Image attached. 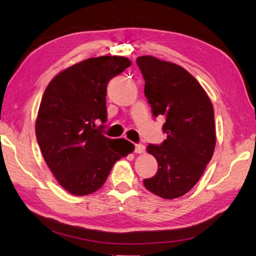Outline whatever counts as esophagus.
<instances>
[{
  "label": "esophagus",
  "mask_w": 256,
  "mask_h": 256,
  "mask_svg": "<svg viewBox=\"0 0 256 256\" xmlns=\"http://www.w3.org/2000/svg\"><path fill=\"white\" fill-rule=\"evenodd\" d=\"M134 150H135V152H138V154L144 152H145V146L142 145V144H136Z\"/></svg>",
  "instance_id": "esophagus-1"
}]
</instances>
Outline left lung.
Returning <instances> with one entry per match:
<instances>
[{
  "label": "left lung",
  "instance_id": "obj_1",
  "mask_svg": "<svg viewBox=\"0 0 256 256\" xmlns=\"http://www.w3.org/2000/svg\"><path fill=\"white\" fill-rule=\"evenodd\" d=\"M145 80V96L152 116H164L160 145L147 152L156 158V176L144 180L145 188L172 200L188 193L203 174L216 145L214 108L200 82L174 63L145 56L136 58Z\"/></svg>",
  "mask_w": 256,
  "mask_h": 256
}]
</instances>
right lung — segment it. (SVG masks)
I'll list each match as a JSON object with an SVG mask.
<instances>
[{
	"label": "right lung",
	"instance_id": "right-lung-1",
	"mask_svg": "<svg viewBox=\"0 0 256 256\" xmlns=\"http://www.w3.org/2000/svg\"><path fill=\"white\" fill-rule=\"evenodd\" d=\"M130 65L124 56H99L72 65L46 86L36 121V136L48 167L74 195L104 186L114 164L134 145L101 133L106 122V86Z\"/></svg>",
	"mask_w": 256,
	"mask_h": 256
}]
</instances>
